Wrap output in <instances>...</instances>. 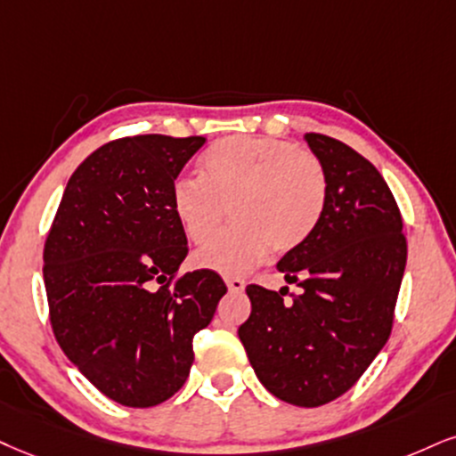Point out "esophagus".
I'll return each instance as SVG.
<instances>
[{
    "instance_id": "obj_1",
    "label": "esophagus",
    "mask_w": 456,
    "mask_h": 456,
    "mask_svg": "<svg viewBox=\"0 0 456 456\" xmlns=\"http://www.w3.org/2000/svg\"><path fill=\"white\" fill-rule=\"evenodd\" d=\"M224 281H226L230 291H243L245 289V281L240 277H226Z\"/></svg>"
}]
</instances>
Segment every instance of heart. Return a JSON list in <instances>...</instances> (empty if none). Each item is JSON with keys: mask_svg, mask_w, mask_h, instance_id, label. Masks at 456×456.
<instances>
[{"mask_svg": "<svg viewBox=\"0 0 456 456\" xmlns=\"http://www.w3.org/2000/svg\"><path fill=\"white\" fill-rule=\"evenodd\" d=\"M200 177H179L171 205L196 245L216 233L231 209L235 226L196 251L202 268L239 274L268 256L305 245L322 224L330 175L311 150L271 137H224L200 159Z\"/></svg>", "mask_w": 456, "mask_h": 456, "instance_id": "b5f03b06", "label": "heart"}]
</instances>
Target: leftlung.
Here are the masks:
<instances>
[{
    "instance_id": "obj_1",
    "label": "left lung",
    "mask_w": 456,
    "mask_h": 456,
    "mask_svg": "<svg viewBox=\"0 0 456 456\" xmlns=\"http://www.w3.org/2000/svg\"><path fill=\"white\" fill-rule=\"evenodd\" d=\"M323 160L330 199L311 239L277 268L300 291L249 285L239 328L257 379L279 400L323 406L362 379L389 340L406 268L402 213L372 162L338 139L306 133Z\"/></svg>"
}]
</instances>
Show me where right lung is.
<instances>
[{
    "mask_svg": "<svg viewBox=\"0 0 456 456\" xmlns=\"http://www.w3.org/2000/svg\"><path fill=\"white\" fill-rule=\"evenodd\" d=\"M205 137L134 134L73 171L44 243L50 325L105 397L150 408L182 389L196 331L228 288L209 268L179 273L188 240L171 188Z\"/></svg>",
    "mask_w": 456,
    "mask_h": 456,
    "instance_id": "1",
    "label": "right lung"
}]
</instances>
